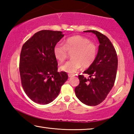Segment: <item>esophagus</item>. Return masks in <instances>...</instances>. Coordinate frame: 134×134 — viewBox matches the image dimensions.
I'll list each match as a JSON object with an SVG mask.
<instances>
[{"label": "esophagus", "instance_id": "esophagus-1", "mask_svg": "<svg viewBox=\"0 0 134 134\" xmlns=\"http://www.w3.org/2000/svg\"><path fill=\"white\" fill-rule=\"evenodd\" d=\"M68 76H69V77H74V74H68Z\"/></svg>", "mask_w": 134, "mask_h": 134}]
</instances>
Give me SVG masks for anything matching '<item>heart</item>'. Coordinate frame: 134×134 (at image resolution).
Wrapping results in <instances>:
<instances>
[{
  "mask_svg": "<svg viewBox=\"0 0 134 134\" xmlns=\"http://www.w3.org/2000/svg\"><path fill=\"white\" fill-rule=\"evenodd\" d=\"M68 51H73L71 55L72 59L61 65L60 70L68 73H74L81 66L87 68L92 65L96 60L97 48L88 38L76 35L67 38L64 45L57 43L53 49L54 55L60 63L67 58Z\"/></svg>",
  "mask_w": 134,
  "mask_h": 134,
  "instance_id": "b5f03b06",
  "label": "heart"
}]
</instances>
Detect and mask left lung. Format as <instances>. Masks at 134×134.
Returning <instances> with one entry per match:
<instances>
[{
  "label": "left lung",
  "mask_w": 134,
  "mask_h": 134,
  "mask_svg": "<svg viewBox=\"0 0 134 134\" xmlns=\"http://www.w3.org/2000/svg\"><path fill=\"white\" fill-rule=\"evenodd\" d=\"M96 35L99 42L96 60L84 73L89 75L86 79L79 75L80 83L75 88V93L83 103L96 106L102 102L114 85L118 69L116 50L109 38L94 30L84 31Z\"/></svg>",
  "instance_id": "1"
}]
</instances>
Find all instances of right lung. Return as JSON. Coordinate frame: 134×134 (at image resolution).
<instances>
[{"label": "right lung", "instance_id": "obj_1", "mask_svg": "<svg viewBox=\"0 0 134 134\" xmlns=\"http://www.w3.org/2000/svg\"><path fill=\"white\" fill-rule=\"evenodd\" d=\"M64 37L61 31L42 30L23 45L19 72L24 92L34 102L47 105L58 96L68 79L65 72H58L54 55L55 45Z\"/></svg>", "mask_w": 134, "mask_h": 134}]
</instances>
